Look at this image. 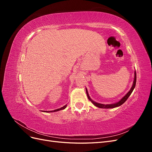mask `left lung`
Here are the masks:
<instances>
[{
	"label": "left lung",
	"instance_id": "1",
	"mask_svg": "<svg viewBox=\"0 0 152 152\" xmlns=\"http://www.w3.org/2000/svg\"><path fill=\"white\" fill-rule=\"evenodd\" d=\"M134 75H134V82H133V85L131 87V90L128 92L127 94L125 96H124V97H123L121 99V100H120L118 102H117L116 103L110 104H100V103H98L96 102H94V101H93L90 98L88 94V93H87V90L86 89V93H87V98H88V99L96 106V107H97L100 108H115V107H119V106L122 105L128 99V98L129 97V96L131 94L132 92L133 91V90H134V87L136 86V72L134 73Z\"/></svg>",
	"mask_w": 152,
	"mask_h": 152
}]
</instances>
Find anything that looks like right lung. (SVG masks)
<instances>
[{"instance_id": "1", "label": "right lung", "mask_w": 152, "mask_h": 152, "mask_svg": "<svg viewBox=\"0 0 152 152\" xmlns=\"http://www.w3.org/2000/svg\"><path fill=\"white\" fill-rule=\"evenodd\" d=\"M66 107V105H65L64 107L60 108H58V109H56V110H53V111H49V112H57V111H59V110H63L65 109V108Z\"/></svg>"}]
</instances>
